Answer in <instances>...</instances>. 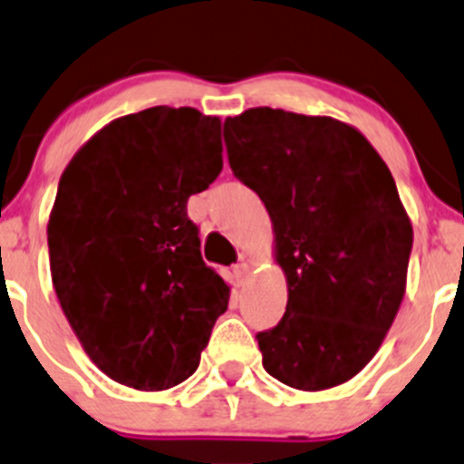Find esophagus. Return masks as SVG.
Segmentation results:
<instances>
[{
  "label": "esophagus",
  "instance_id": "1",
  "mask_svg": "<svg viewBox=\"0 0 464 464\" xmlns=\"http://www.w3.org/2000/svg\"><path fill=\"white\" fill-rule=\"evenodd\" d=\"M233 276H236L237 283H245L246 278H249V263H245V260L237 263L236 267H233Z\"/></svg>",
  "mask_w": 464,
  "mask_h": 464
}]
</instances>
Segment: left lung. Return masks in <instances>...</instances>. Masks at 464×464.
<instances>
[{
    "label": "left lung",
    "instance_id": "8db88e82",
    "mask_svg": "<svg viewBox=\"0 0 464 464\" xmlns=\"http://www.w3.org/2000/svg\"><path fill=\"white\" fill-rule=\"evenodd\" d=\"M228 163L258 192L285 274V314L258 333L267 374L304 392L346 383L383 344L408 281L412 224L352 124L281 108L224 122Z\"/></svg>",
    "mask_w": 464,
    "mask_h": 464
}]
</instances>
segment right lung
<instances>
[{"label": "right lung", "mask_w": 464, "mask_h": 464, "mask_svg": "<svg viewBox=\"0 0 464 464\" xmlns=\"http://www.w3.org/2000/svg\"><path fill=\"white\" fill-rule=\"evenodd\" d=\"M222 172V120L154 106L99 129L67 163L49 213L58 304L90 361L160 392L199 367L231 285L206 267L190 195Z\"/></svg>", "instance_id": "obj_1"}]
</instances>
